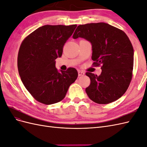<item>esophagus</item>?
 <instances>
[{
  "label": "esophagus",
  "instance_id": "obj_1",
  "mask_svg": "<svg viewBox=\"0 0 147 147\" xmlns=\"http://www.w3.org/2000/svg\"><path fill=\"white\" fill-rule=\"evenodd\" d=\"M78 76H83L84 75V73L83 72V71H80V70H78Z\"/></svg>",
  "mask_w": 147,
  "mask_h": 147
}]
</instances>
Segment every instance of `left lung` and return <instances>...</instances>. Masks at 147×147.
Wrapping results in <instances>:
<instances>
[{
    "instance_id": "obj_1",
    "label": "left lung",
    "mask_w": 147,
    "mask_h": 147,
    "mask_svg": "<svg viewBox=\"0 0 147 147\" xmlns=\"http://www.w3.org/2000/svg\"><path fill=\"white\" fill-rule=\"evenodd\" d=\"M72 37L90 42L94 64L102 65L99 76L86 73L91 80L85 90L90 99L107 104L120 98L129 85L134 65V49L127 35L107 23H98L79 25Z\"/></svg>"
}]
</instances>
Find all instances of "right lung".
<instances>
[{
	"mask_svg": "<svg viewBox=\"0 0 147 147\" xmlns=\"http://www.w3.org/2000/svg\"><path fill=\"white\" fill-rule=\"evenodd\" d=\"M77 24L45 25L26 37L20 46L18 69L25 88L35 100L46 105L63 100L69 86L77 78L75 68L66 71L56 68L55 59Z\"/></svg>",
	"mask_w": 147,
	"mask_h": 147,
	"instance_id": "1",
	"label": "right lung"
}]
</instances>
